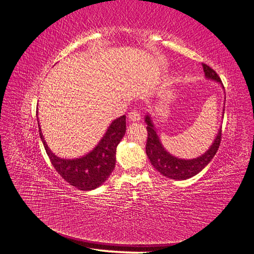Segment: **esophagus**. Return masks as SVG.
<instances>
[{
  "label": "esophagus",
  "mask_w": 254,
  "mask_h": 254,
  "mask_svg": "<svg viewBox=\"0 0 254 254\" xmlns=\"http://www.w3.org/2000/svg\"><path fill=\"white\" fill-rule=\"evenodd\" d=\"M128 120L129 122L131 123H135V122H139L141 120V114L139 111L136 110H132L131 112H129L128 114Z\"/></svg>",
  "instance_id": "esophagus-1"
}]
</instances>
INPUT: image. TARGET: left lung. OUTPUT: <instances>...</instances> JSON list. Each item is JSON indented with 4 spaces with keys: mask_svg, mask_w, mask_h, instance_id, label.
Masks as SVG:
<instances>
[{
    "mask_svg": "<svg viewBox=\"0 0 254 254\" xmlns=\"http://www.w3.org/2000/svg\"><path fill=\"white\" fill-rule=\"evenodd\" d=\"M204 76L206 79L216 81L220 83L221 88L224 89L221 80L218 77L213 68L209 65L202 64ZM226 101V97H225ZM224 110L222 109V118H224ZM145 123L147 127V143H146V155H147L151 165L164 177L171 178L174 180H187L196 176L198 173H200L203 168L211 162L213 157L216 155L220 144L221 137V127L219 128L218 132L215 136V139L212 145L204 153L194 159H180L175 157L168 152L164 146L161 143L160 136L157 133V128L155 123L152 121L151 115L147 113L145 115Z\"/></svg>",
    "mask_w": 254,
    "mask_h": 254,
    "instance_id": "left-lung-1",
    "label": "left lung"
}]
</instances>
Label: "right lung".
Wrapping results in <instances>:
<instances>
[{
  "label": "right lung",
  "mask_w": 254,
  "mask_h": 254,
  "mask_svg": "<svg viewBox=\"0 0 254 254\" xmlns=\"http://www.w3.org/2000/svg\"><path fill=\"white\" fill-rule=\"evenodd\" d=\"M38 126H39V134L44 148L58 174L67 183L78 190H92L101 187L114 170L115 161H117V147L126 132V115L112 121L93 149L86 155L74 159L56 156L44 140L39 119H38Z\"/></svg>",
  "instance_id": "right-lung-1"
}]
</instances>
